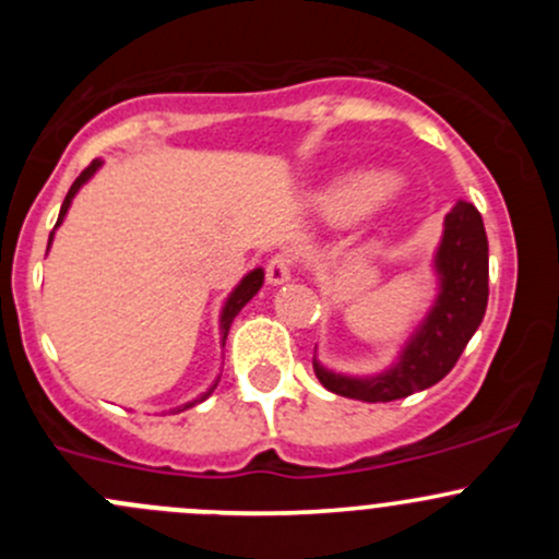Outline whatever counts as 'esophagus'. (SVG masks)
Wrapping results in <instances>:
<instances>
[{
  "label": "esophagus",
  "mask_w": 559,
  "mask_h": 559,
  "mask_svg": "<svg viewBox=\"0 0 559 559\" xmlns=\"http://www.w3.org/2000/svg\"><path fill=\"white\" fill-rule=\"evenodd\" d=\"M286 281H292V259L278 253V257H273L267 262V284L281 286L286 284Z\"/></svg>",
  "instance_id": "1"
}]
</instances>
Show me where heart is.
<instances>
[{
  "mask_svg": "<svg viewBox=\"0 0 559 559\" xmlns=\"http://www.w3.org/2000/svg\"><path fill=\"white\" fill-rule=\"evenodd\" d=\"M397 183L389 173H348L332 180L316 197V211L332 224H348L370 207L392 202Z\"/></svg>",
  "mask_w": 559,
  "mask_h": 559,
  "instance_id": "obj_1",
  "label": "heart"
}]
</instances>
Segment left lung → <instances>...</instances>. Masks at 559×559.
Wrapping results in <instances>:
<instances>
[{
	"label": "left lung",
	"instance_id": "left-lung-1",
	"mask_svg": "<svg viewBox=\"0 0 559 559\" xmlns=\"http://www.w3.org/2000/svg\"><path fill=\"white\" fill-rule=\"evenodd\" d=\"M432 270L438 278L436 300L386 370L346 376L313 357L316 379L330 392L362 403H389L438 384L454 368L487 311L489 246L481 213L471 202L460 200L443 218Z\"/></svg>",
	"mask_w": 559,
	"mask_h": 559
}]
</instances>
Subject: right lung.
Returning <instances> with one entry per match:
<instances>
[{
	"instance_id": "right-lung-1",
	"label": "right lung",
	"mask_w": 559,
	"mask_h": 559,
	"mask_svg": "<svg viewBox=\"0 0 559 559\" xmlns=\"http://www.w3.org/2000/svg\"><path fill=\"white\" fill-rule=\"evenodd\" d=\"M99 167H103V159H94L92 165L86 167V170H83L81 175H78V178H75V183L70 186V191H67L64 202H61V211H59V218H56V227H53V233H50V238H48V248H50V243H53V235H56V229H59V227H61V222H64L67 211H70L72 200H75V194H78V191H81V186H83V183H88V180L94 178V173H97ZM262 284H264V270H262V267H253L251 273L243 275V281H240V284L235 286L233 292H229L227 302H224V308H222V316H218V332H222V348H224V343H227L229 326H233L235 316H238L240 311H243V308H246V302L251 300V297L257 295L259 289H262ZM218 379H222V376H218ZM218 379L213 381L211 389H207V392H202L200 397H197V400H189V403H183V405H178V408H173V414H180V411L191 408V405H197V403H202V400H207V397H211V394H213V389L218 386Z\"/></svg>"
}]
</instances>
